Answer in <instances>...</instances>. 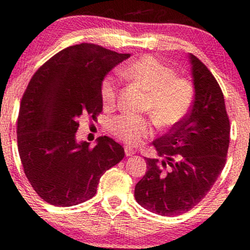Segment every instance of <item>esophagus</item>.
<instances>
[{"label":"esophagus","instance_id":"esophagus-1","mask_svg":"<svg viewBox=\"0 0 250 250\" xmlns=\"http://www.w3.org/2000/svg\"><path fill=\"white\" fill-rule=\"evenodd\" d=\"M133 154H135V150L131 149V147H127V146L125 147V155H126V156H127V157L132 156Z\"/></svg>","mask_w":250,"mask_h":250}]
</instances>
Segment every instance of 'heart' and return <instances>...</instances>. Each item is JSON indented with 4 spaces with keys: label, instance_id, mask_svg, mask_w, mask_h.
<instances>
[{
    "label": "heart",
    "instance_id": "heart-1",
    "mask_svg": "<svg viewBox=\"0 0 250 250\" xmlns=\"http://www.w3.org/2000/svg\"><path fill=\"white\" fill-rule=\"evenodd\" d=\"M123 76L147 94L144 111L150 113L161 127H170L181 122L192 107L194 90L188 80L175 77L171 68L152 56H144L122 71ZM118 81L107 76L101 83V100L111 108L117 103ZM109 131L128 146H139L152 135L149 119L138 115L123 114L109 122Z\"/></svg>",
    "mask_w": 250,
    "mask_h": 250
}]
</instances>
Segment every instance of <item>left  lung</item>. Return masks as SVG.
Wrapping results in <instances>:
<instances>
[{
    "label": "left lung",
    "instance_id": "left-lung-1",
    "mask_svg": "<svg viewBox=\"0 0 250 250\" xmlns=\"http://www.w3.org/2000/svg\"><path fill=\"white\" fill-rule=\"evenodd\" d=\"M194 101L189 113L167 135L152 142L157 158H146V173L135 187L137 203L161 216L194 208L222 173L229 149L230 122L218 82L195 56Z\"/></svg>",
    "mask_w": 250,
    "mask_h": 250
}]
</instances>
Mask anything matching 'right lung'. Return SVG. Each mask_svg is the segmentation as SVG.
Segmentation results:
<instances>
[{
  "label": "right lung",
  "instance_id": "right-lung-1",
  "mask_svg": "<svg viewBox=\"0 0 250 250\" xmlns=\"http://www.w3.org/2000/svg\"><path fill=\"white\" fill-rule=\"evenodd\" d=\"M128 57L83 42L56 53L29 81L19 111L18 149L29 184L51 205L93 198L104 171L124 158V147L109 137L90 147L76 141V131L80 118L95 120L101 113V83Z\"/></svg>",
  "mask_w": 250,
  "mask_h": 250
}]
</instances>
